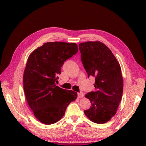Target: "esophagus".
<instances>
[{
    "instance_id": "obj_1",
    "label": "esophagus",
    "mask_w": 146,
    "mask_h": 146,
    "mask_svg": "<svg viewBox=\"0 0 146 146\" xmlns=\"http://www.w3.org/2000/svg\"><path fill=\"white\" fill-rule=\"evenodd\" d=\"M78 98H82L83 96H84V95H83L82 92H80V93H78Z\"/></svg>"
}]
</instances>
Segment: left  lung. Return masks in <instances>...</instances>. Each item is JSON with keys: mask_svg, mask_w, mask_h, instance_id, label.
Instances as JSON below:
<instances>
[{"mask_svg": "<svg viewBox=\"0 0 146 146\" xmlns=\"http://www.w3.org/2000/svg\"><path fill=\"white\" fill-rule=\"evenodd\" d=\"M79 49L88 76L95 78V91L85 95L92 105L84 114L94 123H106L116 114L122 100L121 68L110 48L100 41L81 43Z\"/></svg>", "mask_w": 146, "mask_h": 146, "instance_id": "obj_1", "label": "left lung"}]
</instances>
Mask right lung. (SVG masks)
<instances>
[{"mask_svg": "<svg viewBox=\"0 0 146 146\" xmlns=\"http://www.w3.org/2000/svg\"><path fill=\"white\" fill-rule=\"evenodd\" d=\"M74 43L48 42L29 55L23 74L25 96L35 117L51 125L60 120L78 94L56 86L57 74L64 62L76 54Z\"/></svg>", "mask_w": 146, "mask_h": 146, "instance_id": "1", "label": "right lung"}]
</instances>
